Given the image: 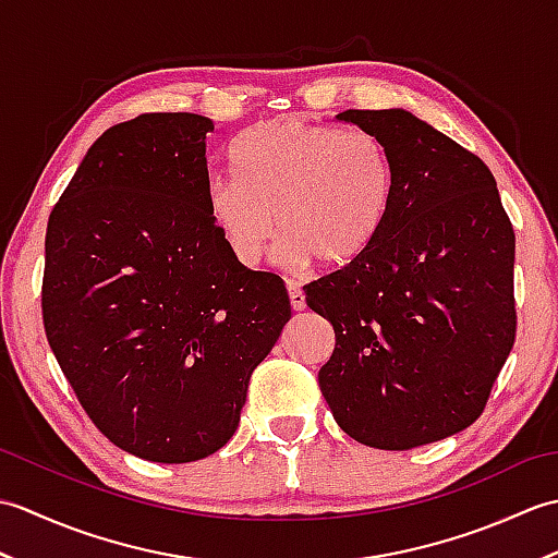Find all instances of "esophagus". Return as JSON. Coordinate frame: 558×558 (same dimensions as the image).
<instances>
[{
  "label": "esophagus",
  "instance_id": "obj_1",
  "mask_svg": "<svg viewBox=\"0 0 558 558\" xmlns=\"http://www.w3.org/2000/svg\"><path fill=\"white\" fill-rule=\"evenodd\" d=\"M288 292H290V304L294 312H302L306 306V300H304V290L298 286V282H288Z\"/></svg>",
  "mask_w": 558,
  "mask_h": 558
}]
</instances>
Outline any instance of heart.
Masks as SVG:
<instances>
[{
  "mask_svg": "<svg viewBox=\"0 0 558 558\" xmlns=\"http://www.w3.org/2000/svg\"><path fill=\"white\" fill-rule=\"evenodd\" d=\"M240 172H213L208 216L234 260L254 266L272 234L278 258L300 268L314 258L350 266L381 234L393 204L396 168L381 138L362 129L294 117L260 122L234 144Z\"/></svg>",
  "mask_w": 558,
  "mask_h": 558,
  "instance_id": "obj_1",
  "label": "heart"
}]
</instances>
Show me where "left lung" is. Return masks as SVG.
Returning a JSON list of instances; mask_svg holds the SVG:
<instances>
[{
  "label": "left lung",
  "mask_w": 558,
  "mask_h": 558,
  "mask_svg": "<svg viewBox=\"0 0 558 558\" xmlns=\"http://www.w3.org/2000/svg\"><path fill=\"white\" fill-rule=\"evenodd\" d=\"M388 146L393 204L362 258L304 286L333 324L318 386L354 441L408 450L475 422L515 342V232L475 153L405 110H345Z\"/></svg>",
  "instance_id": "1"
}]
</instances>
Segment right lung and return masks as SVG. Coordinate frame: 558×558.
Segmentation results:
<instances>
[{
	"label": "right lung",
	"instance_id": "right-lung-1",
	"mask_svg": "<svg viewBox=\"0 0 558 558\" xmlns=\"http://www.w3.org/2000/svg\"><path fill=\"white\" fill-rule=\"evenodd\" d=\"M210 132L192 112L110 126L47 220V342L90 422L153 462L230 441L290 322L282 278L234 260L208 216Z\"/></svg>",
	"mask_w": 558,
	"mask_h": 558
}]
</instances>
